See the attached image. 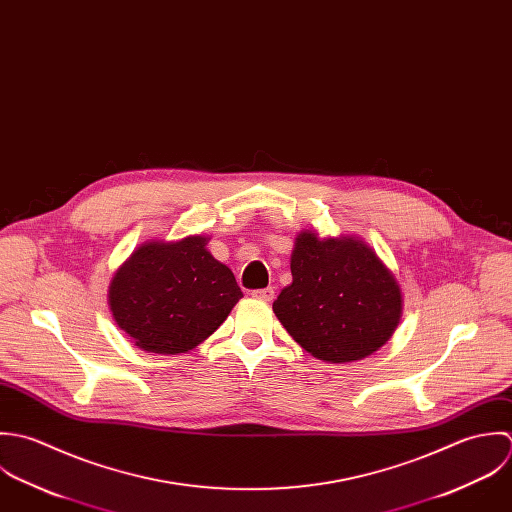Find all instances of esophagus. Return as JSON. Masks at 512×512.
<instances>
[{
    "label": "esophagus",
    "mask_w": 512,
    "mask_h": 512,
    "mask_svg": "<svg viewBox=\"0 0 512 512\" xmlns=\"http://www.w3.org/2000/svg\"><path fill=\"white\" fill-rule=\"evenodd\" d=\"M251 297L259 299V301H273L275 299V289L273 287H267V289H257V291H251Z\"/></svg>",
    "instance_id": "esophagus-1"
}]
</instances>
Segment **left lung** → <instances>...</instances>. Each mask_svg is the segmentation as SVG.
Wrapping results in <instances>:
<instances>
[{
	"label": "left lung",
	"instance_id": "8db88e82",
	"mask_svg": "<svg viewBox=\"0 0 512 512\" xmlns=\"http://www.w3.org/2000/svg\"><path fill=\"white\" fill-rule=\"evenodd\" d=\"M293 283L273 310L314 358L342 364L384 346L402 314L394 275L360 239L301 233L291 257Z\"/></svg>",
	"mask_w": 512,
	"mask_h": 512
}]
</instances>
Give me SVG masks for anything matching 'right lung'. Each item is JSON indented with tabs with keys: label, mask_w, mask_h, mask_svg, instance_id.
Instances as JSON below:
<instances>
[{
	"label": "right lung",
	"mask_w": 512,
	"mask_h": 512,
	"mask_svg": "<svg viewBox=\"0 0 512 512\" xmlns=\"http://www.w3.org/2000/svg\"><path fill=\"white\" fill-rule=\"evenodd\" d=\"M207 237L146 243L118 269L108 305L134 346L156 354L196 348L243 297L229 267L205 249Z\"/></svg>",
	"instance_id": "obj_1"
}]
</instances>
